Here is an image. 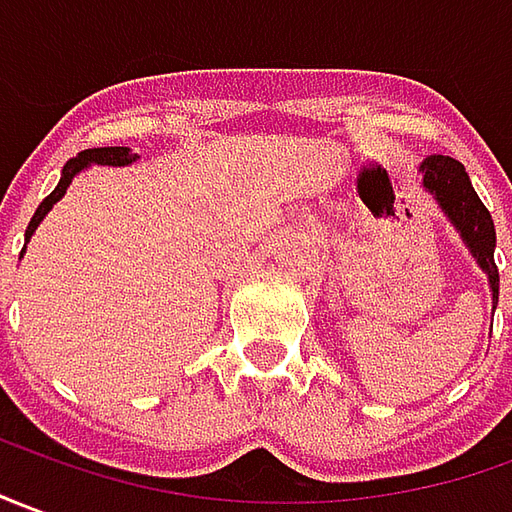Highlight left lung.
Here are the masks:
<instances>
[{
  "label": "left lung",
  "mask_w": 512,
  "mask_h": 512,
  "mask_svg": "<svg viewBox=\"0 0 512 512\" xmlns=\"http://www.w3.org/2000/svg\"><path fill=\"white\" fill-rule=\"evenodd\" d=\"M421 186L432 195L443 211V217L454 225L468 253L474 256L477 267L488 276L493 312L499 303V270L493 262L496 250V228H493L491 211L482 206V200L471 186V178L460 161L451 155H429L421 161Z\"/></svg>",
  "instance_id": "obj_1"
}]
</instances>
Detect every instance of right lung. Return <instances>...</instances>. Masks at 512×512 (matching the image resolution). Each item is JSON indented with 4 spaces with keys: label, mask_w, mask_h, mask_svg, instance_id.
I'll return each mask as SVG.
<instances>
[{
    "label": "right lung",
    "mask_w": 512,
    "mask_h": 512,
    "mask_svg": "<svg viewBox=\"0 0 512 512\" xmlns=\"http://www.w3.org/2000/svg\"><path fill=\"white\" fill-rule=\"evenodd\" d=\"M133 161H139V155L133 153L130 147H94V150H83V153L74 155L72 161H66V167H63L61 172V181H58V186H55L52 192H49V197H44V203L35 209L33 220H30V225H27V231H24V248H21V256H24V250H27V242L33 239L35 228H38L41 220H44L49 211H52V206L66 195L69 183H72L80 172H86L91 164H97V167H130Z\"/></svg>",
    "instance_id": "right-lung-1"
}]
</instances>
